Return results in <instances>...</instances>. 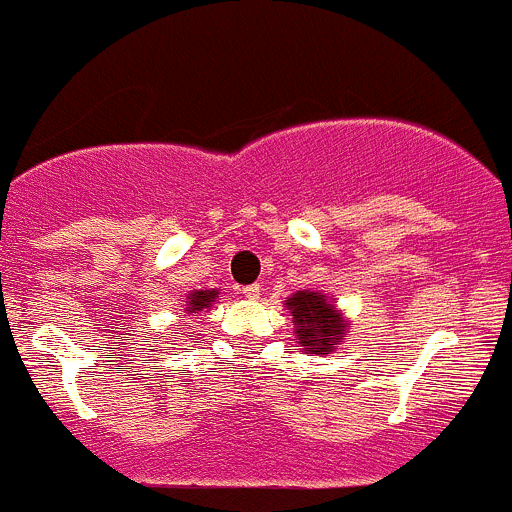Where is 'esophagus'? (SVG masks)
Instances as JSON below:
<instances>
[{
    "instance_id": "esophagus-1",
    "label": "esophagus",
    "mask_w": 512,
    "mask_h": 512,
    "mask_svg": "<svg viewBox=\"0 0 512 512\" xmlns=\"http://www.w3.org/2000/svg\"><path fill=\"white\" fill-rule=\"evenodd\" d=\"M242 294H245L247 299H257V297H260V285H247V287H242Z\"/></svg>"
}]
</instances>
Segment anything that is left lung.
<instances>
[{
	"label": "left lung",
	"mask_w": 512,
	"mask_h": 512,
	"mask_svg": "<svg viewBox=\"0 0 512 512\" xmlns=\"http://www.w3.org/2000/svg\"><path fill=\"white\" fill-rule=\"evenodd\" d=\"M289 317L294 322V334L299 339V347L309 354H329L334 344L347 334V322L324 299L322 292H294L292 297L285 299Z\"/></svg>",
	"instance_id": "left-lung-1"
}]
</instances>
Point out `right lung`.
<instances>
[{
	"mask_svg": "<svg viewBox=\"0 0 512 512\" xmlns=\"http://www.w3.org/2000/svg\"><path fill=\"white\" fill-rule=\"evenodd\" d=\"M218 289H195V292L188 294V304H185V312L188 314H198L203 309L213 307L215 297H218Z\"/></svg>",
	"mask_w": 512,
	"mask_h": 512,
	"instance_id": "1",
	"label": "right lung"
}]
</instances>
